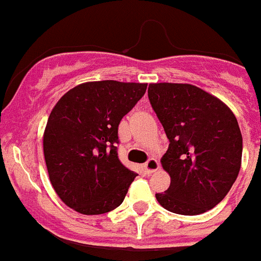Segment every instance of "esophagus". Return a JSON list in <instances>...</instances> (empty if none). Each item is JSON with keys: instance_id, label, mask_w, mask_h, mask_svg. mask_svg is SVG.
I'll return each mask as SVG.
<instances>
[{"instance_id": "1", "label": "esophagus", "mask_w": 261, "mask_h": 261, "mask_svg": "<svg viewBox=\"0 0 261 261\" xmlns=\"http://www.w3.org/2000/svg\"><path fill=\"white\" fill-rule=\"evenodd\" d=\"M144 168H145V171L148 172V173H153V172H156L157 169L160 168V164H159V161H157L156 159H149V160L144 164Z\"/></svg>"}]
</instances>
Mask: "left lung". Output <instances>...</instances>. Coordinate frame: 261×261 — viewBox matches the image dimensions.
<instances>
[{
    "label": "left lung",
    "instance_id": "8db88e82",
    "mask_svg": "<svg viewBox=\"0 0 261 261\" xmlns=\"http://www.w3.org/2000/svg\"><path fill=\"white\" fill-rule=\"evenodd\" d=\"M148 97L169 140L161 165L171 185L156 193L157 201L185 216L212 210L242 167L243 137L233 112L191 84H149Z\"/></svg>",
    "mask_w": 261,
    "mask_h": 261
}]
</instances>
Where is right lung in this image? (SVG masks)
Returning <instances> with one entry per match:
<instances>
[{
  "mask_svg": "<svg viewBox=\"0 0 261 261\" xmlns=\"http://www.w3.org/2000/svg\"><path fill=\"white\" fill-rule=\"evenodd\" d=\"M146 84L113 80L80 84L58 100L44 132V156L58 197L83 215H101L124 201L137 173L117 156L118 124Z\"/></svg>",
  "mask_w": 261,
  "mask_h": 261,
  "instance_id": "right-lung-1",
  "label": "right lung"
}]
</instances>
